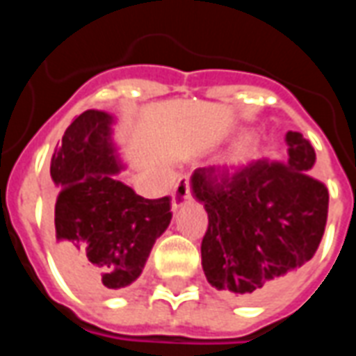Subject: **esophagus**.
Segmentation results:
<instances>
[{
  "label": "esophagus",
  "instance_id": "obj_1",
  "mask_svg": "<svg viewBox=\"0 0 356 356\" xmlns=\"http://www.w3.org/2000/svg\"><path fill=\"white\" fill-rule=\"evenodd\" d=\"M171 196H173V204L175 206H183V204H186V202H191V198H193V191H191V179L186 177H181L177 181V185L173 186V193H171Z\"/></svg>",
  "mask_w": 356,
  "mask_h": 356
}]
</instances>
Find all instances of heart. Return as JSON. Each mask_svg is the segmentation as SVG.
I'll return each instance as SVG.
<instances>
[{
    "instance_id": "b5f03b06",
    "label": "heart",
    "mask_w": 356,
    "mask_h": 356,
    "mask_svg": "<svg viewBox=\"0 0 356 356\" xmlns=\"http://www.w3.org/2000/svg\"><path fill=\"white\" fill-rule=\"evenodd\" d=\"M255 148H257V143L252 135H242L232 148L229 150V154H227V162L232 163H238V162H246L248 158H252L255 152Z\"/></svg>"
}]
</instances>
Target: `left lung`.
Wrapping results in <instances>:
<instances>
[{
    "label": "left lung",
    "mask_w": 356,
    "mask_h": 356,
    "mask_svg": "<svg viewBox=\"0 0 356 356\" xmlns=\"http://www.w3.org/2000/svg\"><path fill=\"white\" fill-rule=\"evenodd\" d=\"M288 156L254 160L236 171L198 168L194 196L208 211L202 268L208 282L238 301L275 293L318 250L328 219V188L311 175L314 148L288 131Z\"/></svg>",
    "instance_id": "obj_1"
}]
</instances>
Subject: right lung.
<instances>
[{
    "instance_id": "obj_1",
    "label": "right lung",
    "mask_w": 356,
    "mask_h": 356,
    "mask_svg": "<svg viewBox=\"0 0 356 356\" xmlns=\"http://www.w3.org/2000/svg\"><path fill=\"white\" fill-rule=\"evenodd\" d=\"M106 112L86 110L51 158L55 255L74 288L114 293L135 282L171 221L170 196L148 200L124 185Z\"/></svg>"
}]
</instances>
